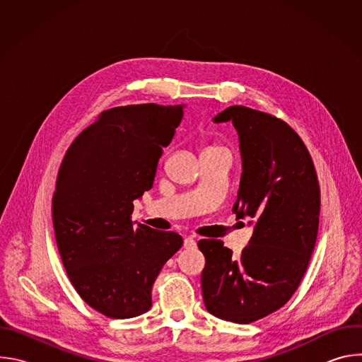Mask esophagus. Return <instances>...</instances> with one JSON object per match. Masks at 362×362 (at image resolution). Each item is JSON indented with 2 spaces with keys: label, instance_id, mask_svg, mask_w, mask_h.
Returning a JSON list of instances; mask_svg holds the SVG:
<instances>
[{
  "label": "esophagus",
  "instance_id": "34e87169",
  "mask_svg": "<svg viewBox=\"0 0 362 362\" xmlns=\"http://www.w3.org/2000/svg\"><path fill=\"white\" fill-rule=\"evenodd\" d=\"M183 246H185L186 249H193V247H196V240H194V238L187 236V238L183 240Z\"/></svg>",
  "mask_w": 362,
  "mask_h": 362
}]
</instances>
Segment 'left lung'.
I'll return each mask as SVG.
<instances>
[{"instance_id":"left-lung-1","label":"left lung","mask_w":362,"mask_h":362,"mask_svg":"<svg viewBox=\"0 0 362 362\" xmlns=\"http://www.w3.org/2000/svg\"><path fill=\"white\" fill-rule=\"evenodd\" d=\"M238 133L242 176L232 212L249 218V245L233 256L223 242L202 239V295L208 311L249 324L285 305L296 291L315 247L321 196L309 151L282 120L243 106L214 117Z\"/></svg>"}]
</instances>
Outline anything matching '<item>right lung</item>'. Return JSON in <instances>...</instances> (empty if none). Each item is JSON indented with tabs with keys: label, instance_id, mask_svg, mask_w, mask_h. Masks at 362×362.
Wrapping results in <instances>:
<instances>
[{
	"label": "right lung",
	"instance_id": "obj_1",
	"mask_svg": "<svg viewBox=\"0 0 362 362\" xmlns=\"http://www.w3.org/2000/svg\"><path fill=\"white\" fill-rule=\"evenodd\" d=\"M183 110L151 103L103 112L60 166L51 208L57 247L78 295L106 317L147 313L154 281L183 245L175 232L132 221Z\"/></svg>",
	"mask_w": 362,
	"mask_h": 362
}]
</instances>
